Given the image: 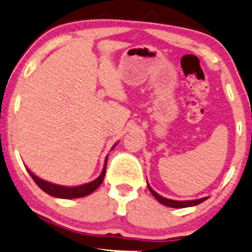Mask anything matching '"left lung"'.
<instances>
[{"label": "left lung", "instance_id": "1", "mask_svg": "<svg viewBox=\"0 0 252 252\" xmlns=\"http://www.w3.org/2000/svg\"><path fill=\"white\" fill-rule=\"evenodd\" d=\"M147 186H148V189L150 190V193H152L153 195H154V198L158 200L160 204L164 205V206H169V207H175V209H184V207H189V206H195V205L200 204V202L205 201L207 198H201V199H198V200H186V201H178V200H172V199H167V198H163L162 195H160L158 193H156L154 189H152V187L149 186V184H147Z\"/></svg>", "mask_w": 252, "mask_h": 252}]
</instances>
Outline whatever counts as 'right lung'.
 I'll use <instances>...</instances> for the list:
<instances>
[{
    "label": "right lung",
    "mask_w": 252,
    "mask_h": 252,
    "mask_svg": "<svg viewBox=\"0 0 252 252\" xmlns=\"http://www.w3.org/2000/svg\"><path fill=\"white\" fill-rule=\"evenodd\" d=\"M116 146V144H115ZM114 146V147H115ZM112 147V149H114ZM106 161H108V156L105 158V163H104V168L102 170V174H100L96 180L89 182V184L85 185H80V186H76V187H66V186H60V185H56V184H51V182L42 180V179L37 178L35 174L31 172L30 169L28 173L32 176L35 184L37 186L41 189L43 192H46L47 194H50L52 196H56V198H63V199H73V198H82V196L89 195L91 194L92 192H94L98 187L100 186L104 180V176H105V170H106Z\"/></svg>",
    "instance_id": "1"
}]
</instances>
